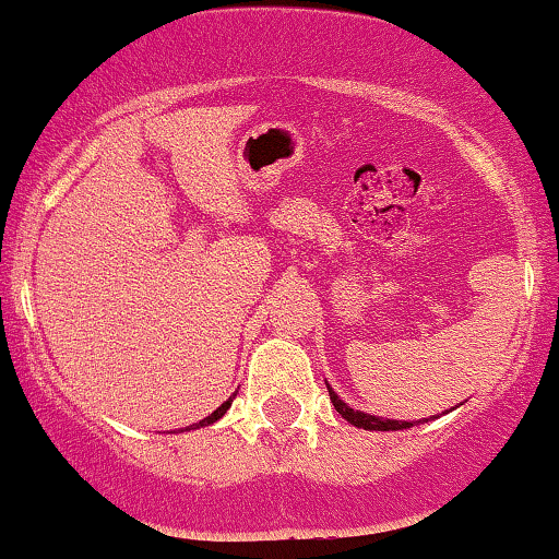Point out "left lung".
<instances>
[{
  "instance_id": "1",
  "label": "left lung",
  "mask_w": 559,
  "mask_h": 559,
  "mask_svg": "<svg viewBox=\"0 0 559 559\" xmlns=\"http://www.w3.org/2000/svg\"><path fill=\"white\" fill-rule=\"evenodd\" d=\"M326 389H329V383H326ZM329 399H332V404H334L336 411H340L342 418L349 420V424L356 426V428H364V431H401V428L414 426V424H408V420H391V418H379V416L361 414V411H354V408L346 406L332 389H329ZM418 424H420V420H418Z\"/></svg>"
}]
</instances>
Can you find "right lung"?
<instances>
[{"mask_svg":"<svg viewBox=\"0 0 559 559\" xmlns=\"http://www.w3.org/2000/svg\"><path fill=\"white\" fill-rule=\"evenodd\" d=\"M233 399H235V396H230V399H227V401H225V404H223V406H219L217 411H213V414H210L207 418H203V420H198V424H193V426H188V428H182V431H193V428H203V426H210V424H215V420H217V418H223V416L227 414V408H230V404H233Z\"/></svg>","mask_w":559,"mask_h":559,"instance_id":"right-lung-1","label":"right lung"}]
</instances>
